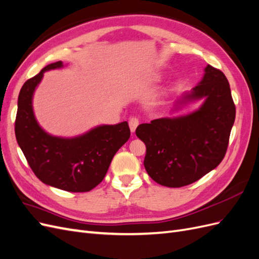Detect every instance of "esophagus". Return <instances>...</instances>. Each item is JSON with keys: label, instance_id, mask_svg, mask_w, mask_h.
Instances as JSON below:
<instances>
[{"label": "esophagus", "instance_id": "1", "mask_svg": "<svg viewBox=\"0 0 259 259\" xmlns=\"http://www.w3.org/2000/svg\"><path fill=\"white\" fill-rule=\"evenodd\" d=\"M128 124H130V128H131V132L134 133L136 131V127L138 126L139 124V121L136 116H131L130 117V121H128Z\"/></svg>", "mask_w": 259, "mask_h": 259}]
</instances>
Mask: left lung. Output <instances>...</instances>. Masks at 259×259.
Returning <instances> with one entry per match:
<instances>
[{
    "mask_svg": "<svg viewBox=\"0 0 259 259\" xmlns=\"http://www.w3.org/2000/svg\"><path fill=\"white\" fill-rule=\"evenodd\" d=\"M201 99L202 105L190 113L137 126L136 135L147 148L144 165L155 183L169 188L190 185L223 161L236 106L226 75L209 65L200 83L178 98L173 111Z\"/></svg>",
    "mask_w": 259,
    "mask_h": 259,
    "instance_id": "8db88e82",
    "label": "left lung"
}]
</instances>
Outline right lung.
<instances>
[{
    "instance_id": "add662e5",
    "label": "right lung",
    "mask_w": 259,
    "mask_h": 259,
    "mask_svg": "<svg viewBox=\"0 0 259 259\" xmlns=\"http://www.w3.org/2000/svg\"><path fill=\"white\" fill-rule=\"evenodd\" d=\"M62 67V61L54 62L22 85L15 134L31 169L42 183L69 192H86L103 182L114 154L127 142L131 131L124 121L99 125L71 138L45 132L35 119L33 95L44 72Z\"/></svg>"
}]
</instances>
